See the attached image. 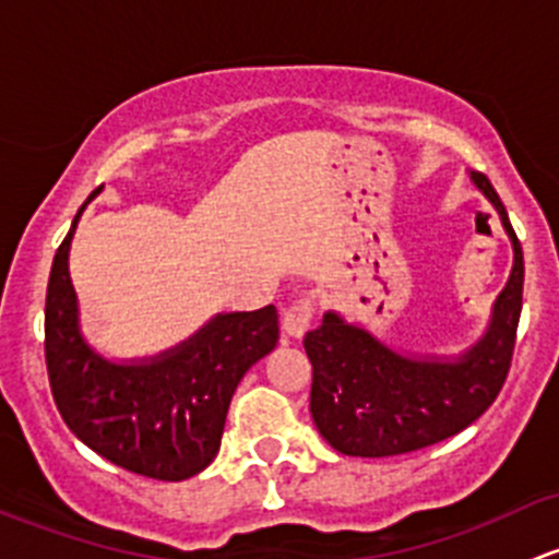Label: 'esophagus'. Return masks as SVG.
Masks as SVG:
<instances>
[{
    "instance_id": "obj_1",
    "label": "esophagus",
    "mask_w": 559,
    "mask_h": 559,
    "mask_svg": "<svg viewBox=\"0 0 559 559\" xmlns=\"http://www.w3.org/2000/svg\"><path fill=\"white\" fill-rule=\"evenodd\" d=\"M313 300L311 297H300V300L292 302L289 308L284 311V332L289 337H302L306 330L311 326L313 321Z\"/></svg>"
}]
</instances>
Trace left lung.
I'll use <instances>...</instances> for the list:
<instances>
[{
    "label": "left lung",
    "mask_w": 559,
    "mask_h": 559,
    "mask_svg": "<svg viewBox=\"0 0 559 559\" xmlns=\"http://www.w3.org/2000/svg\"><path fill=\"white\" fill-rule=\"evenodd\" d=\"M471 180L514 248V267L487 330L452 357L403 354L357 321L326 311L302 346L313 365V425L335 452L394 456L432 447L473 425L503 389L522 313V246L492 183L481 173H471Z\"/></svg>",
    "instance_id": "1"
}]
</instances>
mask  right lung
<instances>
[{"instance_id":"right-lung-1","label":"right lung","mask_w":559,"mask_h":559,"mask_svg":"<svg viewBox=\"0 0 559 559\" xmlns=\"http://www.w3.org/2000/svg\"><path fill=\"white\" fill-rule=\"evenodd\" d=\"M97 194L99 189L88 202ZM83 207L56 251L45 297V362L56 408L67 427L112 465L159 481H183L218 454L235 389L278 343V311L264 306L216 313L167 352L107 359L83 335L70 278V246Z\"/></svg>"}]
</instances>
